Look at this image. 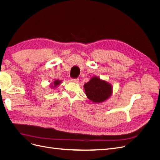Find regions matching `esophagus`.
Here are the masks:
<instances>
[{
  "label": "esophagus",
  "instance_id": "obj_1",
  "mask_svg": "<svg viewBox=\"0 0 160 160\" xmlns=\"http://www.w3.org/2000/svg\"><path fill=\"white\" fill-rule=\"evenodd\" d=\"M79 81V79H71V81L75 82V83H78Z\"/></svg>",
  "mask_w": 160,
  "mask_h": 160
}]
</instances>
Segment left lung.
<instances>
[{
  "instance_id": "1",
  "label": "left lung",
  "mask_w": 160,
  "mask_h": 160,
  "mask_svg": "<svg viewBox=\"0 0 160 160\" xmlns=\"http://www.w3.org/2000/svg\"><path fill=\"white\" fill-rule=\"evenodd\" d=\"M88 98L95 103H100L108 99L112 95L113 88L109 82L93 77L83 85Z\"/></svg>"
}]
</instances>
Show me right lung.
Wrapping results in <instances>:
<instances>
[{"label": "right lung", "instance_id": "1", "mask_svg": "<svg viewBox=\"0 0 160 160\" xmlns=\"http://www.w3.org/2000/svg\"><path fill=\"white\" fill-rule=\"evenodd\" d=\"M61 83V80H55L52 82V83H51L50 85V88L52 89H55L56 88H57V86H59L60 84Z\"/></svg>", "mask_w": 160, "mask_h": 160}]
</instances>
